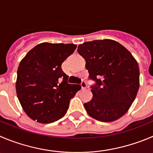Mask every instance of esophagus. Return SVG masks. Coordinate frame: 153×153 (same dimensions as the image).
Returning a JSON list of instances; mask_svg holds the SVG:
<instances>
[{
  "mask_svg": "<svg viewBox=\"0 0 153 153\" xmlns=\"http://www.w3.org/2000/svg\"><path fill=\"white\" fill-rule=\"evenodd\" d=\"M81 88L84 90V89H86L87 87H88V85H87V83L85 82V81H82L81 84Z\"/></svg>",
  "mask_w": 153,
  "mask_h": 153,
  "instance_id": "obj_1",
  "label": "esophagus"
}]
</instances>
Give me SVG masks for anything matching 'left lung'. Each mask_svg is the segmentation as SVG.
Listing matches in <instances>:
<instances>
[{
	"label": "left lung",
	"instance_id": "1",
	"mask_svg": "<svg viewBox=\"0 0 153 153\" xmlns=\"http://www.w3.org/2000/svg\"><path fill=\"white\" fill-rule=\"evenodd\" d=\"M85 59L93 97L84 104L91 117L111 122L123 116L136 98L140 87L138 63L129 51L111 39L88 41L78 46Z\"/></svg>",
	"mask_w": 153,
	"mask_h": 153
}]
</instances>
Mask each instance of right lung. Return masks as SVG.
I'll list each match as a JSON object with an SVG mask.
<instances>
[{"instance_id": "right-lung-1", "label": "right lung", "mask_w": 153, "mask_h": 153, "mask_svg": "<svg viewBox=\"0 0 153 153\" xmlns=\"http://www.w3.org/2000/svg\"><path fill=\"white\" fill-rule=\"evenodd\" d=\"M73 44H38L21 60L16 91L24 112L34 121L54 122L65 115L70 100L81 88L70 85L61 65L75 50Z\"/></svg>"}]
</instances>
